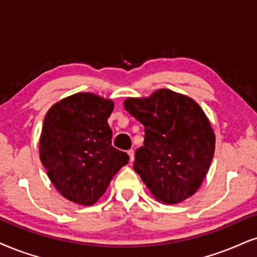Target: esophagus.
<instances>
[{
	"label": "esophagus",
	"instance_id": "1",
	"mask_svg": "<svg viewBox=\"0 0 257 257\" xmlns=\"http://www.w3.org/2000/svg\"><path fill=\"white\" fill-rule=\"evenodd\" d=\"M127 155L130 157V162H132V161L135 160V151L134 150H128L127 151Z\"/></svg>",
	"mask_w": 257,
	"mask_h": 257
}]
</instances>
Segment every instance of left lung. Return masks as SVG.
Masks as SVG:
<instances>
[{
    "label": "left lung",
    "instance_id": "left-lung-1",
    "mask_svg": "<svg viewBox=\"0 0 257 257\" xmlns=\"http://www.w3.org/2000/svg\"><path fill=\"white\" fill-rule=\"evenodd\" d=\"M123 108L144 126V145L134 169L164 204H177L198 191L210 169L216 136L198 103L170 89L127 97Z\"/></svg>",
    "mask_w": 257,
    "mask_h": 257
}]
</instances>
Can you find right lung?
Segmentation results:
<instances>
[{"mask_svg": "<svg viewBox=\"0 0 257 257\" xmlns=\"http://www.w3.org/2000/svg\"><path fill=\"white\" fill-rule=\"evenodd\" d=\"M113 108L112 100L77 93L46 113L40 161L53 186L68 200L94 205L120 168L128 163V155L112 147L107 119Z\"/></svg>", "mask_w": 257, "mask_h": 257, "instance_id": "add662e5", "label": "right lung"}]
</instances>
